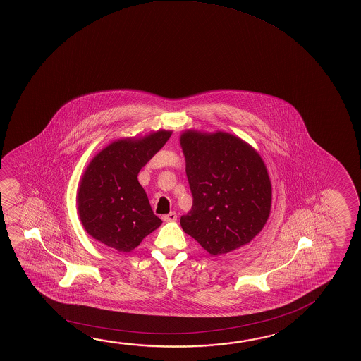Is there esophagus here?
<instances>
[{
    "mask_svg": "<svg viewBox=\"0 0 361 361\" xmlns=\"http://www.w3.org/2000/svg\"><path fill=\"white\" fill-rule=\"evenodd\" d=\"M178 219V215H176V212L175 211H171L170 214H167V215H164L162 216V220L164 221H175Z\"/></svg>",
    "mask_w": 361,
    "mask_h": 361,
    "instance_id": "1",
    "label": "esophagus"
}]
</instances>
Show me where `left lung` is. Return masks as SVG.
<instances>
[{"label":"left lung","instance_id":"1","mask_svg":"<svg viewBox=\"0 0 361 361\" xmlns=\"http://www.w3.org/2000/svg\"><path fill=\"white\" fill-rule=\"evenodd\" d=\"M180 144L194 197L191 210L180 220L183 231L211 255L249 244L271 209V183L261 156L221 131L186 130Z\"/></svg>","mask_w":361,"mask_h":361}]
</instances>
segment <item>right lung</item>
I'll list each match as a JSON object with an SVG mask.
<instances>
[{
  "label": "right lung",
  "mask_w": 361,
  "mask_h": 361,
  "mask_svg": "<svg viewBox=\"0 0 361 361\" xmlns=\"http://www.w3.org/2000/svg\"><path fill=\"white\" fill-rule=\"evenodd\" d=\"M171 133L160 130L141 139L117 140L91 160L78 192V215L90 236L130 252L160 226L137 175Z\"/></svg>",
  "instance_id": "1"
}]
</instances>
